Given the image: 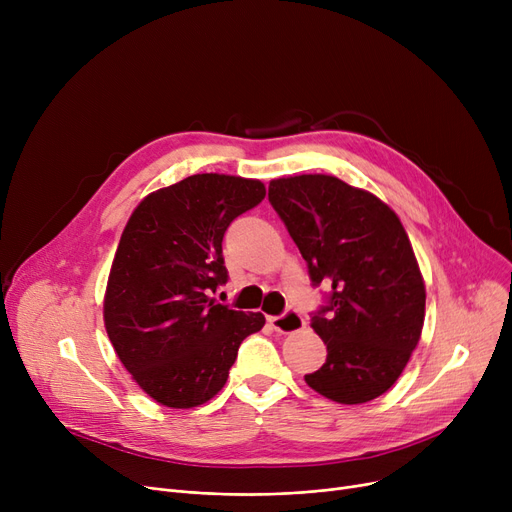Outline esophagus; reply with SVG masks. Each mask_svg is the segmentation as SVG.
Returning <instances> with one entry per match:
<instances>
[{
  "instance_id": "esophagus-1",
  "label": "esophagus",
  "mask_w": 512,
  "mask_h": 512,
  "mask_svg": "<svg viewBox=\"0 0 512 512\" xmlns=\"http://www.w3.org/2000/svg\"><path fill=\"white\" fill-rule=\"evenodd\" d=\"M270 324L280 334H292V332H299L305 328V319L299 311L288 309L278 317H270Z\"/></svg>"
}]
</instances>
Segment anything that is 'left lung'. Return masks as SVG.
<instances>
[{
	"label": "left lung",
	"mask_w": 512,
	"mask_h": 512,
	"mask_svg": "<svg viewBox=\"0 0 512 512\" xmlns=\"http://www.w3.org/2000/svg\"><path fill=\"white\" fill-rule=\"evenodd\" d=\"M267 197L311 282L332 286L311 317L328 357L305 375L307 386L340 405L382 396L407 367L425 319V282L398 215L328 174L276 178Z\"/></svg>",
	"instance_id": "8db88e82"
}]
</instances>
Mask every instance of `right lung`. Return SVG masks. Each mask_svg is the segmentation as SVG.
Listing matches in <instances>:
<instances>
[{
  "label": "right lung",
  "instance_id": "right-lung-1",
  "mask_svg": "<svg viewBox=\"0 0 512 512\" xmlns=\"http://www.w3.org/2000/svg\"><path fill=\"white\" fill-rule=\"evenodd\" d=\"M265 197L261 180L195 174L147 195L126 222L103 297L105 332L155 402L193 409L218 394L240 342L265 324L211 292L226 284L230 222Z\"/></svg>",
  "mask_w": 512,
  "mask_h": 512
}]
</instances>
